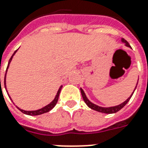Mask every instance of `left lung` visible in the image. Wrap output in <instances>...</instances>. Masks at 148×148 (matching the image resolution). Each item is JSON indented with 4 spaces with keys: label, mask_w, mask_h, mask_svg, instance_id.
I'll return each mask as SVG.
<instances>
[{
    "label": "left lung",
    "mask_w": 148,
    "mask_h": 148,
    "mask_svg": "<svg viewBox=\"0 0 148 148\" xmlns=\"http://www.w3.org/2000/svg\"><path fill=\"white\" fill-rule=\"evenodd\" d=\"M122 42H124L125 43V45L127 46V47H131V46L129 45V43L125 40L124 39H122ZM137 84H138V82H137ZM137 84H136V86H137ZM81 90V93H82V98H83L84 101H85V103L86 104L87 106L90 107V109H93V110H95V111H97V112H103V113H109V114H110V113H115V112H118L119 110H121L123 107H124L126 104H127L128 101H129V100L131 99V97H132V94H133V93H132V95H131L128 98H127L124 102H123L122 104H121V105H119V106H113V107H109V108H104V107H101V106H97V105H95V104H93V103H92L91 101H90V100L88 99L86 97V94H85V93H84V91L82 89H80ZM136 90V89H135ZM135 90H134V91H135Z\"/></svg>",
    "instance_id": "obj_1"
}]
</instances>
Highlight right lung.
Masks as SVG:
<instances>
[{"mask_svg": "<svg viewBox=\"0 0 148 148\" xmlns=\"http://www.w3.org/2000/svg\"><path fill=\"white\" fill-rule=\"evenodd\" d=\"M17 51V50L16 51L13 53V55H12V57L10 58V59H9V62H8V66H7V70H8V66H9V63L11 62L12 59V57H13V55L16 54V52ZM7 70H6V73H7ZM5 78H6V74H5V84H6V81H5ZM0 84H1V78H0ZM62 86H60V88L58 89V93H57V94H56V96H55V99L52 101L50 103L49 105H47V106H46L45 107H43V108H42V109H38V110H34V111H25V110H23V109H21L20 108H18L19 109V110L20 111H21L23 113H24V114H27V115H29V116H37V115H40V114H42V113H45V112H49L50 110H51L55 106V105L57 104V102H58V97H59V93H60V91H61L62 90Z\"/></svg>", "mask_w": 148, "mask_h": 148, "instance_id": "add662e5", "label": "right lung"}]
</instances>
